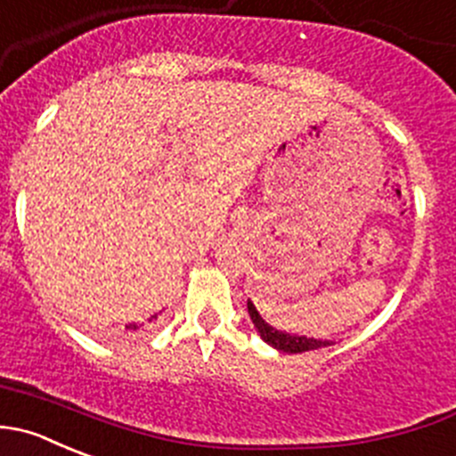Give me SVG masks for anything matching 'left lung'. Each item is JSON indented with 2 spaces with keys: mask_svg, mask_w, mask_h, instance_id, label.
I'll list each match as a JSON object with an SVG mask.
<instances>
[{
  "mask_svg": "<svg viewBox=\"0 0 456 456\" xmlns=\"http://www.w3.org/2000/svg\"><path fill=\"white\" fill-rule=\"evenodd\" d=\"M247 309H249V318L254 322V327L258 330L260 338L265 343H269L276 350L287 352V354H300V352H312V350H321V347L331 346V340H321V338H307V336H298V334H287V331L276 330L269 322L263 321V316L258 314V309L254 307L251 300H247Z\"/></svg>",
  "mask_w": 456,
  "mask_h": 456,
  "instance_id": "1",
  "label": "left lung"
}]
</instances>
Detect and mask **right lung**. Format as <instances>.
Returning <instances> with one entry per match:
<instances>
[{"label": "right lung", "mask_w": 456, "mask_h": 456, "mask_svg": "<svg viewBox=\"0 0 456 456\" xmlns=\"http://www.w3.org/2000/svg\"><path fill=\"white\" fill-rule=\"evenodd\" d=\"M153 318H158V316H151V318H149V322H151ZM135 330H138V325H135V322H134V325H126V331H135Z\"/></svg>", "instance_id": "obj_1"}]
</instances>
